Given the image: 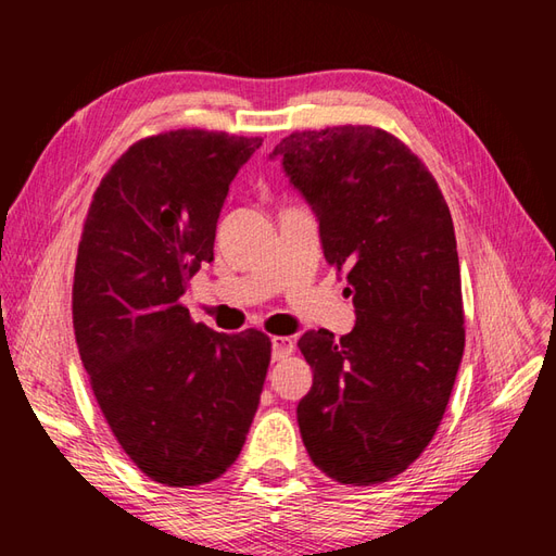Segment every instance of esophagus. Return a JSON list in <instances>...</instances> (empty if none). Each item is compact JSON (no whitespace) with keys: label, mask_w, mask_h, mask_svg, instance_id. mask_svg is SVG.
<instances>
[{"label":"esophagus","mask_w":556,"mask_h":556,"mask_svg":"<svg viewBox=\"0 0 556 556\" xmlns=\"http://www.w3.org/2000/svg\"><path fill=\"white\" fill-rule=\"evenodd\" d=\"M293 353V339L291 337H271V358L281 361Z\"/></svg>","instance_id":"esophagus-1"}]
</instances>
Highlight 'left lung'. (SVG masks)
<instances>
[{
  "label": "left lung",
  "mask_w": 556,
  "mask_h": 556,
  "mask_svg": "<svg viewBox=\"0 0 556 556\" xmlns=\"http://www.w3.org/2000/svg\"><path fill=\"white\" fill-rule=\"evenodd\" d=\"M320 224L329 265L349 269L356 325L308 329L303 444L344 485L394 478L430 444L464 358L454 222L425 164L382 128L334 126L271 150Z\"/></svg>",
  "instance_id": "obj_1"
}]
</instances>
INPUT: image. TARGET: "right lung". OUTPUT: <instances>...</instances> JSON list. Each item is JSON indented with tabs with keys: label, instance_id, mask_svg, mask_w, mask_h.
<instances>
[{
	"label": "right lung",
	"instance_id": "right-lung-1",
	"mask_svg": "<svg viewBox=\"0 0 556 556\" xmlns=\"http://www.w3.org/2000/svg\"><path fill=\"white\" fill-rule=\"evenodd\" d=\"M263 146L203 128L138 140L83 224L74 329L110 428L148 478L195 488L239 458L263 394L269 339L195 325L181 296L215 260L233 176Z\"/></svg>",
	"mask_w": 556,
	"mask_h": 556
}]
</instances>
